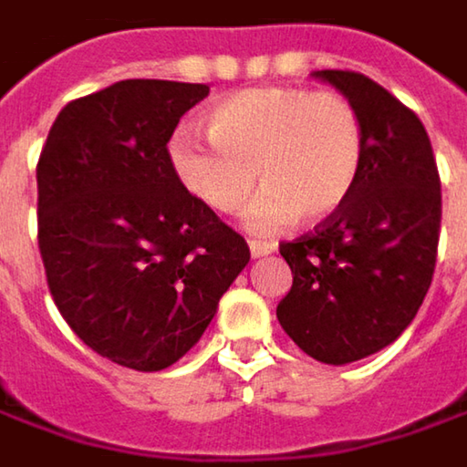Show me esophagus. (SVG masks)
Instances as JSON below:
<instances>
[{"label": "esophagus", "mask_w": 467, "mask_h": 467, "mask_svg": "<svg viewBox=\"0 0 467 467\" xmlns=\"http://www.w3.org/2000/svg\"><path fill=\"white\" fill-rule=\"evenodd\" d=\"M276 250V244L274 242H263V239H252L250 242V252L252 257H263V254H268V252Z\"/></svg>", "instance_id": "1"}]
</instances>
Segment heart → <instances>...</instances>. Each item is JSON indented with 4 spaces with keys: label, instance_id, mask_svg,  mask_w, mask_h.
<instances>
[{
    "label": "heart",
    "instance_id": "b5f03b06",
    "mask_svg": "<svg viewBox=\"0 0 467 467\" xmlns=\"http://www.w3.org/2000/svg\"><path fill=\"white\" fill-rule=\"evenodd\" d=\"M364 153L356 103L337 89L308 87L242 89L207 114V138L178 130L167 143L178 183L223 215L244 210L260 178L254 231L337 215L358 185Z\"/></svg>",
    "mask_w": 467,
    "mask_h": 467
}]
</instances>
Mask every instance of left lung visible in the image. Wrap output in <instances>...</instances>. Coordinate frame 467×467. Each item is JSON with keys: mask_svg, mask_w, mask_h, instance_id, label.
Segmentation results:
<instances>
[{"mask_svg": "<svg viewBox=\"0 0 467 467\" xmlns=\"http://www.w3.org/2000/svg\"><path fill=\"white\" fill-rule=\"evenodd\" d=\"M356 103L367 153L348 204L282 242L292 286L276 306L284 332L324 364H350L390 346L433 282L441 181L412 109L358 71H317Z\"/></svg>", "mask_w": 467, "mask_h": 467, "instance_id": "8db88e82", "label": "left lung"}]
</instances>
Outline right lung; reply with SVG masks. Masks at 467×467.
Returning <instances> with one entry per match:
<instances>
[{"label":"right lung","mask_w":467,"mask_h":467,"mask_svg":"<svg viewBox=\"0 0 467 467\" xmlns=\"http://www.w3.org/2000/svg\"><path fill=\"white\" fill-rule=\"evenodd\" d=\"M207 84L124 79L71 100L36 161L39 252L84 346L159 372L204 335L250 263L242 234L178 183L167 143Z\"/></svg>","instance_id":"add662e5"}]
</instances>
